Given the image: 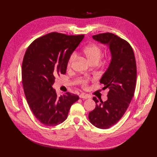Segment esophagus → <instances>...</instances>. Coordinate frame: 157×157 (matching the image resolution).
<instances>
[{
    "mask_svg": "<svg viewBox=\"0 0 157 157\" xmlns=\"http://www.w3.org/2000/svg\"><path fill=\"white\" fill-rule=\"evenodd\" d=\"M90 97L87 95H85V94H80L79 95V98H84V99H86V98H88Z\"/></svg>",
    "mask_w": 157,
    "mask_h": 157,
    "instance_id": "1",
    "label": "esophagus"
}]
</instances>
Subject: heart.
<instances>
[{"label": "heart", "instance_id": "obj_1", "mask_svg": "<svg viewBox=\"0 0 157 157\" xmlns=\"http://www.w3.org/2000/svg\"><path fill=\"white\" fill-rule=\"evenodd\" d=\"M83 53L87 59L88 61L90 63L92 62H98L99 61L101 55H102V50L98 46L95 44L89 45L85 47L83 49ZM77 56V54L75 52H73L68 60L67 62V66L68 67H70L72 65L74 60H76ZM79 82L81 85L83 86H86L88 82V79L86 78L81 79L79 80Z\"/></svg>", "mask_w": 157, "mask_h": 157}]
</instances>
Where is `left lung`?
<instances>
[{
  "label": "left lung",
  "instance_id": "8db88e82",
  "mask_svg": "<svg viewBox=\"0 0 157 157\" xmlns=\"http://www.w3.org/2000/svg\"><path fill=\"white\" fill-rule=\"evenodd\" d=\"M101 44L108 46L111 60L100 83L108 88V100L98 102L95 97V108L89 113L90 123L95 127L106 129L114 125L126 112L132 98L136 83L137 68L133 49L126 40L111 33L92 36Z\"/></svg>",
  "mask_w": 157,
  "mask_h": 157
}]
</instances>
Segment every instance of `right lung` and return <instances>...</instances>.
<instances>
[{
    "mask_svg": "<svg viewBox=\"0 0 157 157\" xmlns=\"http://www.w3.org/2000/svg\"><path fill=\"white\" fill-rule=\"evenodd\" d=\"M84 35L52 32L30 44L22 63V83L31 111L42 124L53 127L63 122L79 97L67 92L58 97L53 88L55 77L65 74L71 55Z\"/></svg>",
    "mask_w": 157,
    "mask_h": 157,
    "instance_id": "add662e5",
    "label": "right lung"
}]
</instances>
